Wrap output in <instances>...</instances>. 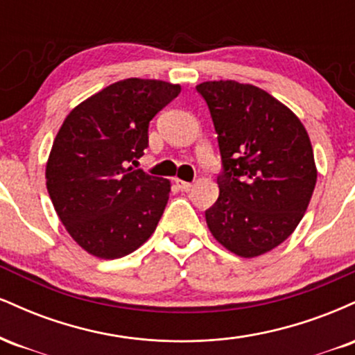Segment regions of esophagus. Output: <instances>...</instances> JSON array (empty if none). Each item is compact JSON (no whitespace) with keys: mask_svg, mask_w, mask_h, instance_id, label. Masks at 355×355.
I'll return each mask as SVG.
<instances>
[{"mask_svg":"<svg viewBox=\"0 0 355 355\" xmlns=\"http://www.w3.org/2000/svg\"><path fill=\"white\" fill-rule=\"evenodd\" d=\"M175 182H177L178 189H180L182 191H189V190H191V187H193V185H191V183H189V182H182V180H178V178H177V180H175Z\"/></svg>","mask_w":355,"mask_h":355,"instance_id":"esophagus-1","label":"esophagus"}]
</instances>
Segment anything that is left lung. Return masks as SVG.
I'll list each match as a JSON object with an SVG mask.
<instances>
[{
  "label": "left lung",
  "mask_w": 355,
  "mask_h": 355,
  "mask_svg": "<svg viewBox=\"0 0 355 355\" xmlns=\"http://www.w3.org/2000/svg\"><path fill=\"white\" fill-rule=\"evenodd\" d=\"M223 172L207 225L232 254L254 259L284 242L302 220L315 189L311 138L291 108L254 85L203 81Z\"/></svg>",
  "instance_id": "left-lung-1"
}]
</instances>
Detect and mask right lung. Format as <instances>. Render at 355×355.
<instances>
[{"label": "right lung", "mask_w": 355, "mask_h": 355, "mask_svg": "<svg viewBox=\"0 0 355 355\" xmlns=\"http://www.w3.org/2000/svg\"><path fill=\"white\" fill-rule=\"evenodd\" d=\"M180 85L126 78L64 118L46 162V189L71 239L98 259L144 245L164 215L170 180L128 166L148 146L150 120Z\"/></svg>", "instance_id": "obj_1"}]
</instances>
